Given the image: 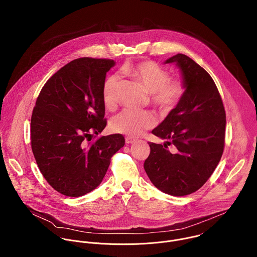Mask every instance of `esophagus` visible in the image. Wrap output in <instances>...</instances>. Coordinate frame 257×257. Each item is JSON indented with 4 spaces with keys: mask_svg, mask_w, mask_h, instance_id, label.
<instances>
[{
    "mask_svg": "<svg viewBox=\"0 0 257 257\" xmlns=\"http://www.w3.org/2000/svg\"><path fill=\"white\" fill-rule=\"evenodd\" d=\"M136 142H137L136 139H133V138H130V137L125 138V144L126 145H132V144H135Z\"/></svg>",
    "mask_w": 257,
    "mask_h": 257,
    "instance_id": "34e87169",
    "label": "esophagus"
}]
</instances>
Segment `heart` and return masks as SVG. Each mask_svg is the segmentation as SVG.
I'll return each mask as SVG.
<instances>
[{
  "label": "heart",
  "instance_id": "1",
  "mask_svg": "<svg viewBox=\"0 0 257 257\" xmlns=\"http://www.w3.org/2000/svg\"><path fill=\"white\" fill-rule=\"evenodd\" d=\"M122 72L145 87L149 93L150 105L161 113L173 110L184 96L183 81L169 80V73L152 61L130 64L123 68ZM118 85V76L114 74L110 75L104 82L102 96L107 109L111 110L115 107ZM155 122V117L149 111L123 110L111 118L110 126L113 133L139 137Z\"/></svg>",
  "mask_w": 257,
  "mask_h": 257
}]
</instances>
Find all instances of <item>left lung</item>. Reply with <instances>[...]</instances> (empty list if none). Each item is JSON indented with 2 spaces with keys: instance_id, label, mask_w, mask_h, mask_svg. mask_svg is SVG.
Segmentation results:
<instances>
[{
  "instance_id": "8db88e82",
  "label": "left lung",
  "mask_w": 257,
  "mask_h": 257,
  "mask_svg": "<svg viewBox=\"0 0 257 257\" xmlns=\"http://www.w3.org/2000/svg\"><path fill=\"white\" fill-rule=\"evenodd\" d=\"M179 67L185 93L178 105L151 133L173 144L148 143L150 153L145 170L152 184L172 196H186L199 190L215 171L224 147L225 111L219 90L204 68L185 54L165 62Z\"/></svg>"
}]
</instances>
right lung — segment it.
I'll return each instance as SVG.
<instances>
[{
  "mask_svg": "<svg viewBox=\"0 0 257 257\" xmlns=\"http://www.w3.org/2000/svg\"><path fill=\"white\" fill-rule=\"evenodd\" d=\"M111 59L78 58L52 75L37 97L31 120L32 149L48 184L68 197L96 189L111 156L124 146L119 135L101 137L107 125L102 89Z\"/></svg>",
  "mask_w": 257,
  "mask_h": 257,
  "instance_id": "right-lung-1",
  "label": "right lung"
}]
</instances>
